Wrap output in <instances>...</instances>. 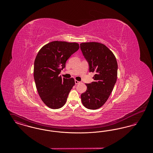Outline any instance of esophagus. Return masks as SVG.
<instances>
[{
    "mask_svg": "<svg viewBox=\"0 0 153 153\" xmlns=\"http://www.w3.org/2000/svg\"><path fill=\"white\" fill-rule=\"evenodd\" d=\"M74 82H75V84H79L80 82V81H77V80H75Z\"/></svg>",
    "mask_w": 153,
    "mask_h": 153,
    "instance_id": "esophagus-1",
    "label": "esophagus"
}]
</instances>
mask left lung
Returning <instances> with one entry per match:
<instances>
[{
	"mask_svg": "<svg viewBox=\"0 0 153 153\" xmlns=\"http://www.w3.org/2000/svg\"><path fill=\"white\" fill-rule=\"evenodd\" d=\"M80 49L88 62L89 72L95 73L94 81L86 84L87 89L81 95V102L88 109H98L107 102L116 83L117 59L104 44L81 43Z\"/></svg>",
	"mask_w": 153,
	"mask_h": 153,
	"instance_id": "1",
	"label": "left lung"
}]
</instances>
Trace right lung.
<instances>
[{
  "label": "right lung",
  "instance_id": "add662e5",
  "mask_svg": "<svg viewBox=\"0 0 153 153\" xmlns=\"http://www.w3.org/2000/svg\"><path fill=\"white\" fill-rule=\"evenodd\" d=\"M79 49L77 43L56 41L45 45L36 55L34 66L36 89L41 100L51 108L63 107L75 84L73 78H62L59 74L65 68L68 59Z\"/></svg>",
  "mask_w": 153,
  "mask_h": 153
}]
</instances>
